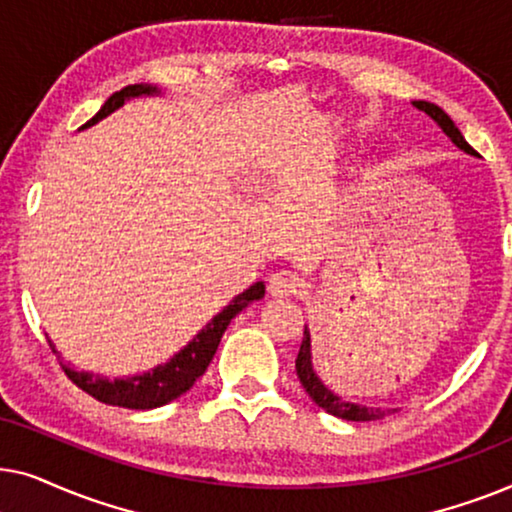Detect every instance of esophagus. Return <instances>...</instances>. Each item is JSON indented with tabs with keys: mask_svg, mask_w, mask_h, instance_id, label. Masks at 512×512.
<instances>
[{
	"mask_svg": "<svg viewBox=\"0 0 512 512\" xmlns=\"http://www.w3.org/2000/svg\"><path fill=\"white\" fill-rule=\"evenodd\" d=\"M300 289H303V279H300L296 272H291V270H279L268 279V291H270V296H275V298L296 296Z\"/></svg>",
	"mask_w": 512,
	"mask_h": 512,
	"instance_id": "esophagus-1",
	"label": "esophagus"
}]
</instances>
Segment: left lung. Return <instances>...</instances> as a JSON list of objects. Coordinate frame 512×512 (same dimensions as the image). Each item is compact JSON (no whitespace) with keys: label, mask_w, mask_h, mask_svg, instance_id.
Returning <instances> with one entry per match:
<instances>
[{"label":"left lung","mask_w":512,"mask_h":512,"mask_svg":"<svg viewBox=\"0 0 512 512\" xmlns=\"http://www.w3.org/2000/svg\"><path fill=\"white\" fill-rule=\"evenodd\" d=\"M412 104H415L419 111H424V114L429 116L447 137L452 139V144L457 146V149L468 153V156H478L473 146L466 142L464 135H461L457 125H454L452 118L447 116L445 111L438 107V104L426 102V100H415ZM296 373H298L300 384H303V389L310 394L312 401L317 403L321 410H326L328 415L347 419V422H373V419H382L384 415H391V410L368 408V405L345 401V398L333 394V391L328 389L324 382H321V377L317 375V370H314V366H312V338H310V331H307V326H305V338H303V342H300V352L296 359Z\"/></svg>","instance_id":"8db88e82"}]
</instances>
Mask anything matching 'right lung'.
<instances>
[{
    "instance_id": "1",
    "label": "right lung",
    "mask_w": 512,
    "mask_h": 512,
    "mask_svg": "<svg viewBox=\"0 0 512 512\" xmlns=\"http://www.w3.org/2000/svg\"><path fill=\"white\" fill-rule=\"evenodd\" d=\"M156 95H163V90L158 86H151V83H135V86L118 90V93L111 95L109 100L102 104V109L97 111V114L90 118L83 128H90V125L100 123L102 118L114 114L116 109H121L125 102L132 100V97H156ZM263 296H265V284L263 282L251 284L247 291H242L240 296L230 300V303L223 307V310L216 314V317L209 321V324L202 328V331L195 335L184 349H179L170 361L160 363V366L146 370L142 375L116 377V380H109V377L86 373V370H74L72 366H67V363L62 361L60 363L62 368H65L69 380H72L79 389L86 391V394L97 398L100 403L118 405V408H130V410L160 408V405L174 401V398L186 394V391L193 387L195 380H198V377L207 370L209 361L214 359L216 349H219V342L223 338V333H226L230 321H233L249 303L261 300ZM51 349L60 359V352L55 349L53 342H51Z\"/></svg>"
}]
</instances>
